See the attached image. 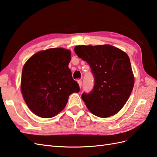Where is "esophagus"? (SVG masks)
Segmentation results:
<instances>
[{"label": "esophagus", "mask_w": 157, "mask_h": 157, "mask_svg": "<svg viewBox=\"0 0 157 157\" xmlns=\"http://www.w3.org/2000/svg\"><path fill=\"white\" fill-rule=\"evenodd\" d=\"M77 82H78V83L80 88H81V87H82V81H81V80H78Z\"/></svg>", "instance_id": "esophagus-1"}]
</instances>
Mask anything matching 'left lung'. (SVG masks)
I'll return each instance as SVG.
<instances>
[{"label": "left lung", "instance_id": "1", "mask_svg": "<svg viewBox=\"0 0 157 157\" xmlns=\"http://www.w3.org/2000/svg\"><path fill=\"white\" fill-rule=\"evenodd\" d=\"M75 52L89 63L94 76L93 90L83 93L81 96L89 110L101 118L119 113L134 85L129 56L110 44L78 45L75 47Z\"/></svg>", "mask_w": 157, "mask_h": 157}]
</instances>
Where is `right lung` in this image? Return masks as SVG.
<instances>
[{
  "label": "right lung",
  "mask_w": 157,
  "mask_h": 157,
  "mask_svg": "<svg viewBox=\"0 0 157 157\" xmlns=\"http://www.w3.org/2000/svg\"><path fill=\"white\" fill-rule=\"evenodd\" d=\"M71 53L53 48L34 54L23 67L21 91L30 110L42 118L55 117L65 108L79 85L68 68Z\"/></svg>",
  "instance_id": "1"
}]
</instances>
